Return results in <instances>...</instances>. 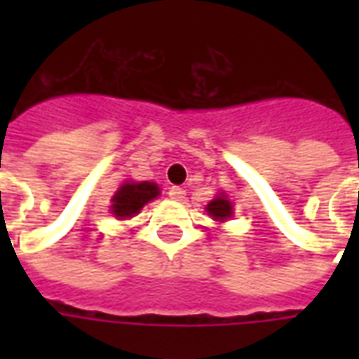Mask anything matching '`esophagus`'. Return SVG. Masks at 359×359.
Segmentation results:
<instances>
[{
	"label": "esophagus",
	"instance_id": "esophagus-1",
	"mask_svg": "<svg viewBox=\"0 0 359 359\" xmlns=\"http://www.w3.org/2000/svg\"><path fill=\"white\" fill-rule=\"evenodd\" d=\"M167 194H169V198H171V200H175V202H182V200H184V196H187V192H184V190L179 187H171Z\"/></svg>",
	"mask_w": 359,
	"mask_h": 359
}]
</instances>
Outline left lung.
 <instances>
[{
	"label": "left lung",
	"instance_id": "left-lung-1",
	"mask_svg": "<svg viewBox=\"0 0 359 359\" xmlns=\"http://www.w3.org/2000/svg\"><path fill=\"white\" fill-rule=\"evenodd\" d=\"M205 211L210 213L211 217L215 221H226L229 217H233V203L231 200H226V196L221 192L217 198H213L208 205H205Z\"/></svg>",
	"mask_w": 359,
	"mask_h": 359
}]
</instances>
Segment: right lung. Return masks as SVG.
Here are the masks:
<instances>
[{
    "label": "right lung",
    "mask_w": 359,
    "mask_h": 359,
    "mask_svg": "<svg viewBox=\"0 0 359 359\" xmlns=\"http://www.w3.org/2000/svg\"><path fill=\"white\" fill-rule=\"evenodd\" d=\"M157 196H159V187L156 182L126 180L111 198V213L117 219H130L136 213H140L142 208Z\"/></svg>",
    "instance_id": "right-lung-1"
}]
</instances>
